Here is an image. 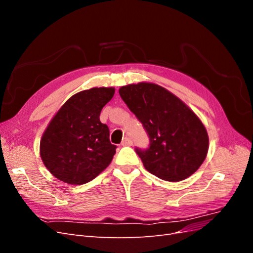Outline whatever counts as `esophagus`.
<instances>
[{
  "instance_id": "obj_1",
  "label": "esophagus",
  "mask_w": 253,
  "mask_h": 253,
  "mask_svg": "<svg viewBox=\"0 0 253 253\" xmlns=\"http://www.w3.org/2000/svg\"><path fill=\"white\" fill-rule=\"evenodd\" d=\"M121 144L124 145V147H128V145H132L133 144V141H132L131 138H129V137H126V138L122 140Z\"/></svg>"
}]
</instances>
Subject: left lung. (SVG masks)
Returning a JSON list of instances; mask_svg holds the SVG:
<instances>
[{
    "instance_id": "obj_1",
    "label": "left lung",
    "mask_w": 253,
    "mask_h": 253,
    "mask_svg": "<svg viewBox=\"0 0 253 253\" xmlns=\"http://www.w3.org/2000/svg\"><path fill=\"white\" fill-rule=\"evenodd\" d=\"M119 95L149 135V148H136L147 171L160 179L179 181L198 170L208 153L209 137L187 104L148 82L122 86Z\"/></svg>"
}]
</instances>
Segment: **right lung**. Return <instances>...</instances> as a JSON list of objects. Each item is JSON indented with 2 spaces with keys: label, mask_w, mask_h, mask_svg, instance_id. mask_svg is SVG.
<instances>
[{
  "label": "right lung",
  "mask_w": 253,
  "mask_h": 253,
  "mask_svg": "<svg viewBox=\"0 0 253 253\" xmlns=\"http://www.w3.org/2000/svg\"><path fill=\"white\" fill-rule=\"evenodd\" d=\"M114 87H93L72 96L61 106L42 135L40 155L61 181L82 185L111 164L116 145L99 116L113 98Z\"/></svg>",
  "instance_id": "add662e5"
}]
</instances>
